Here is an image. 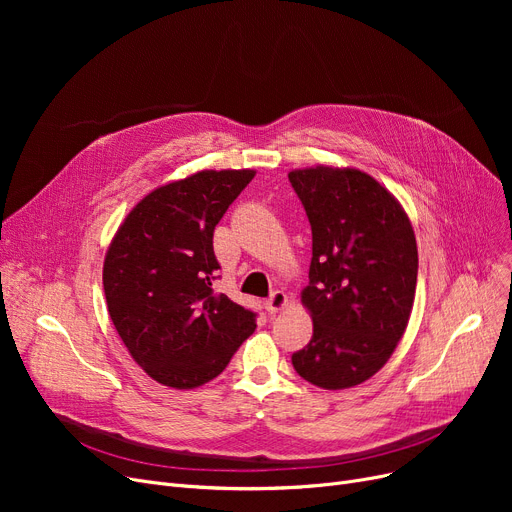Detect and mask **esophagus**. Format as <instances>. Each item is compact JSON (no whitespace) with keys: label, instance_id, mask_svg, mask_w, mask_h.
Wrapping results in <instances>:
<instances>
[{"label":"esophagus","instance_id":"1","mask_svg":"<svg viewBox=\"0 0 512 512\" xmlns=\"http://www.w3.org/2000/svg\"><path fill=\"white\" fill-rule=\"evenodd\" d=\"M288 307V297L284 292H274L270 299L265 301V309H267V313H278V311H282V309H286Z\"/></svg>","mask_w":512,"mask_h":512}]
</instances>
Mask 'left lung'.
Segmentation results:
<instances>
[{"label": "left lung", "instance_id": "left-lung-1", "mask_svg": "<svg viewBox=\"0 0 512 512\" xmlns=\"http://www.w3.org/2000/svg\"><path fill=\"white\" fill-rule=\"evenodd\" d=\"M313 234L301 303L313 336L292 365L324 390L363 384L392 357L409 326L417 286V240L398 199L357 168L288 172Z\"/></svg>", "mask_w": 512, "mask_h": 512}]
</instances>
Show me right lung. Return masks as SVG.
<instances>
[{
	"mask_svg": "<svg viewBox=\"0 0 512 512\" xmlns=\"http://www.w3.org/2000/svg\"><path fill=\"white\" fill-rule=\"evenodd\" d=\"M255 170H201L134 205L103 259L107 311L130 357L161 386L199 388L255 332V313L215 292L213 230Z\"/></svg>",
	"mask_w": 512,
	"mask_h": 512,
	"instance_id": "add662e5",
	"label": "right lung"
}]
</instances>
